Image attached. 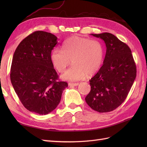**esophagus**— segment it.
Listing matches in <instances>:
<instances>
[{"instance_id": "34e87169", "label": "esophagus", "mask_w": 147, "mask_h": 147, "mask_svg": "<svg viewBox=\"0 0 147 147\" xmlns=\"http://www.w3.org/2000/svg\"><path fill=\"white\" fill-rule=\"evenodd\" d=\"M69 86H76L79 85L78 83H69L68 84Z\"/></svg>"}]
</instances>
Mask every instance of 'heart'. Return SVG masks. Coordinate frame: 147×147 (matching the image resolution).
I'll return each instance as SVG.
<instances>
[{"label":"heart","mask_w":147,"mask_h":147,"mask_svg":"<svg viewBox=\"0 0 147 147\" xmlns=\"http://www.w3.org/2000/svg\"><path fill=\"white\" fill-rule=\"evenodd\" d=\"M104 57V48L98 40L73 36L65 40L62 50H53L51 59L59 73H64L73 63L74 65L62 76L64 80L78 81L92 76L98 71Z\"/></svg>","instance_id":"obj_1"}]
</instances>
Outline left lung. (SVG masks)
Segmentation results:
<instances>
[{"instance_id":"8db88e82","label":"left lung","mask_w":147,"mask_h":147,"mask_svg":"<svg viewBox=\"0 0 147 147\" xmlns=\"http://www.w3.org/2000/svg\"><path fill=\"white\" fill-rule=\"evenodd\" d=\"M104 40L106 54L104 64L90 80L91 90L85 100L98 112L114 111L125 100L136 76L131 51L125 43L110 33L92 34Z\"/></svg>"}]
</instances>
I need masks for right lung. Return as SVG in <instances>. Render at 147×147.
Masks as SVG:
<instances>
[{"label": "right lung", "instance_id": "obj_1", "mask_svg": "<svg viewBox=\"0 0 147 147\" xmlns=\"http://www.w3.org/2000/svg\"><path fill=\"white\" fill-rule=\"evenodd\" d=\"M54 35L36 31L20 42L12 58V86L27 110L45 115L57 107L67 83L59 80L51 55L57 43Z\"/></svg>", "mask_w": 147, "mask_h": 147}]
</instances>
